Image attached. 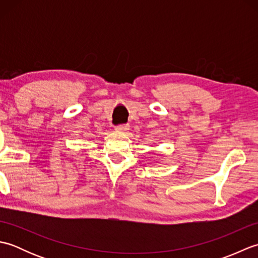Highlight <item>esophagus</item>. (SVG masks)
Wrapping results in <instances>:
<instances>
[{"mask_svg":"<svg viewBox=\"0 0 258 258\" xmlns=\"http://www.w3.org/2000/svg\"><path fill=\"white\" fill-rule=\"evenodd\" d=\"M115 130L118 131V132H124V131L128 130V125L127 124H119L117 126H115Z\"/></svg>","mask_w":258,"mask_h":258,"instance_id":"obj_1","label":"esophagus"}]
</instances>
